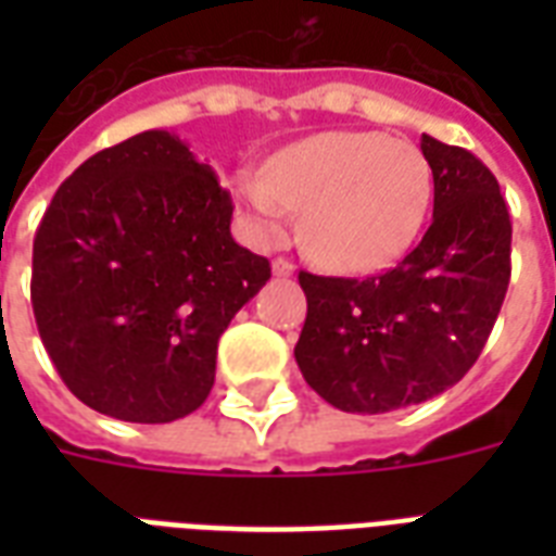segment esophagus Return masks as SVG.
Returning <instances> with one entry per match:
<instances>
[{
    "instance_id": "34e87169",
    "label": "esophagus",
    "mask_w": 556,
    "mask_h": 556,
    "mask_svg": "<svg viewBox=\"0 0 556 556\" xmlns=\"http://www.w3.org/2000/svg\"><path fill=\"white\" fill-rule=\"evenodd\" d=\"M270 270H274V277H291L294 274V262L277 256V260L270 262Z\"/></svg>"
}]
</instances>
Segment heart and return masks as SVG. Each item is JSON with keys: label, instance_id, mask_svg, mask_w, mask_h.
<instances>
[{"label": "heart", "instance_id": "b5f03b06", "mask_svg": "<svg viewBox=\"0 0 556 556\" xmlns=\"http://www.w3.org/2000/svg\"><path fill=\"white\" fill-rule=\"evenodd\" d=\"M432 192L424 152L383 132L312 135L279 150L265 173L236 176V195L262 242H277L288 213L300 210L314 260L346 270L404 256L430 216Z\"/></svg>", "mask_w": 556, "mask_h": 556}]
</instances>
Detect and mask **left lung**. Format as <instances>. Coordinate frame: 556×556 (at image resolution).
Here are the masks:
<instances>
[{"instance_id":"left-lung-1","label":"left lung","mask_w":556,"mask_h":556,"mask_svg":"<svg viewBox=\"0 0 556 556\" xmlns=\"http://www.w3.org/2000/svg\"><path fill=\"white\" fill-rule=\"evenodd\" d=\"M435 192L421 242L378 277L300 270L308 300L294 357L343 413H392L465 378L482 355L510 279V216L500 181L462 147L421 135Z\"/></svg>"}]
</instances>
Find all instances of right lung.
<instances>
[{
    "label": "right lung",
    "instance_id": "obj_1",
    "mask_svg": "<svg viewBox=\"0 0 556 556\" xmlns=\"http://www.w3.org/2000/svg\"><path fill=\"white\" fill-rule=\"evenodd\" d=\"M230 218L213 167L167 129L91 155L60 185L34 239L30 305L83 404L132 424L204 404L222 331L270 279Z\"/></svg>",
    "mask_w": 556,
    "mask_h": 556
}]
</instances>
